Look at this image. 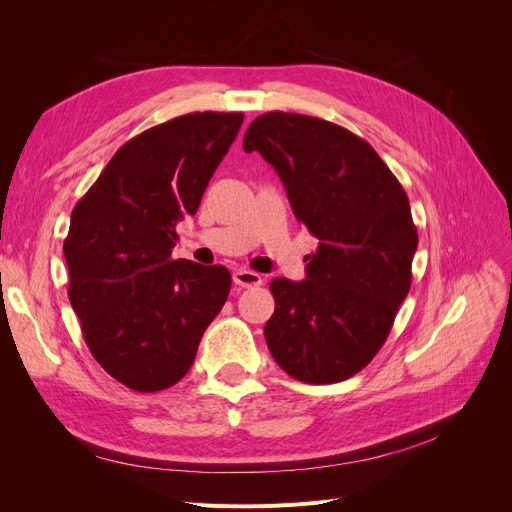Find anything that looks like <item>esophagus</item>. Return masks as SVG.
<instances>
[{
  "label": "esophagus",
  "instance_id": "1",
  "mask_svg": "<svg viewBox=\"0 0 512 512\" xmlns=\"http://www.w3.org/2000/svg\"><path fill=\"white\" fill-rule=\"evenodd\" d=\"M232 282L239 288H256L262 284V275L256 271H247V269H239L232 273Z\"/></svg>",
  "mask_w": 512,
  "mask_h": 512
}]
</instances>
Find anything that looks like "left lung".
<instances>
[{"mask_svg": "<svg viewBox=\"0 0 512 512\" xmlns=\"http://www.w3.org/2000/svg\"><path fill=\"white\" fill-rule=\"evenodd\" d=\"M243 149L277 170L294 215L318 239L303 282L269 286L267 346L294 380H348L378 354L408 297L418 245L408 196L374 147L318 117L260 115Z\"/></svg>", "mask_w": 512, "mask_h": 512, "instance_id": "8db88e82", "label": "left lung"}]
</instances>
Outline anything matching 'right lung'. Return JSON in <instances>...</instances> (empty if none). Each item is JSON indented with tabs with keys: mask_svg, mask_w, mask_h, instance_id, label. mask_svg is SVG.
I'll use <instances>...</instances> for the list:
<instances>
[{
	"mask_svg": "<svg viewBox=\"0 0 512 512\" xmlns=\"http://www.w3.org/2000/svg\"><path fill=\"white\" fill-rule=\"evenodd\" d=\"M241 123L243 113H190L130 138L70 215L72 309L94 359L132 391L188 374L228 299L226 267L170 254Z\"/></svg>",
	"mask_w": 512,
	"mask_h": 512,
	"instance_id": "right-lung-1",
	"label": "right lung"
}]
</instances>
